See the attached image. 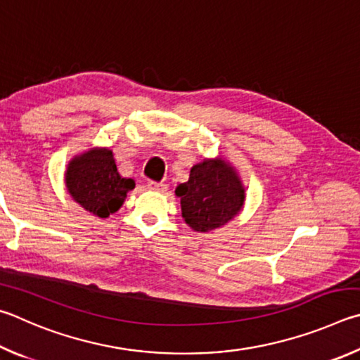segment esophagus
<instances>
[{
	"label": "esophagus",
	"mask_w": 360,
	"mask_h": 360,
	"mask_svg": "<svg viewBox=\"0 0 360 360\" xmlns=\"http://www.w3.org/2000/svg\"><path fill=\"white\" fill-rule=\"evenodd\" d=\"M147 186H148V190L156 191V193H166L167 191V185L158 184V181H148Z\"/></svg>",
	"instance_id": "34e87169"
}]
</instances>
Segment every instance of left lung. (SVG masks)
I'll list each match as a JSON object with an SVG mask.
<instances>
[{
    "label": "left lung",
    "mask_w": 360,
    "mask_h": 360,
    "mask_svg": "<svg viewBox=\"0 0 360 360\" xmlns=\"http://www.w3.org/2000/svg\"><path fill=\"white\" fill-rule=\"evenodd\" d=\"M175 194L181 217L196 232L223 228L243 210L247 199L237 169L221 155L194 164L190 180L176 186Z\"/></svg>",
    "instance_id": "8db88e82"
}]
</instances>
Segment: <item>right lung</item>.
Wrapping results in <instances>:
<instances>
[{
    "instance_id": "1",
    "label": "right lung",
    "mask_w": 360,
    "mask_h": 360,
    "mask_svg": "<svg viewBox=\"0 0 360 360\" xmlns=\"http://www.w3.org/2000/svg\"><path fill=\"white\" fill-rule=\"evenodd\" d=\"M65 184L69 196L99 218L115 213L136 186L134 180L120 175L109 147H93L75 155L66 166Z\"/></svg>"
}]
</instances>
